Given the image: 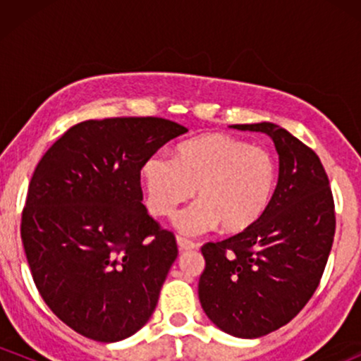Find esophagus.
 Returning <instances> with one entry per match:
<instances>
[{
  "label": "esophagus",
  "instance_id": "34e87169",
  "mask_svg": "<svg viewBox=\"0 0 361 361\" xmlns=\"http://www.w3.org/2000/svg\"><path fill=\"white\" fill-rule=\"evenodd\" d=\"M176 243H178V247H180V251H192L198 247V244H195L193 241H188V239L181 238V235H178Z\"/></svg>",
  "mask_w": 361,
  "mask_h": 361
}]
</instances>
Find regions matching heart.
Wrapping results in <instances>:
<instances>
[{
  "label": "heart",
  "instance_id": "obj_1",
  "mask_svg": "<svg viewBox=\"0 0 361 361\" xmlns=\"http://www.w3.org/2000/svg\"><path fill=\"white\" fill-rule=\"evenodd\" d=\"M140 175L147 209L156 217L171 215L197 192L198 200L175 217L181 234H204L219 224L226 233H239L270 205L276 163L267 149L233 135L209 134L180 144L175 157H147Z\"/></svg>",
  "mask_w": 361,
  "mask_h": 361
}]
</instances>
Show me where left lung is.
Wrapping results in <instances>:
<instances>
[{"label":"left lung","instance_id":"obj_1","mask_svg":"<svg viewBox=\"0 0 361 361\" xmlns=\"http://www.w3.org/2000/svg\"><path fill=\"white\" fill-rule=\"evenodd\" d=\"M263 132L279 152V183L263 215L243 233L202 246L198 299L224 333L259 338L292 321L316 292L333 246L329 180L312 149L270 122L231 126Z\"/></svg>","mask_w":361,"mask_h":361}]
</instances>
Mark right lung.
<instances>
[{
  "label": "right lung",
  "mask_w": 361,
  "mask_h": 361,
  "mask_svg": "<svg viewBox=\"0 0 361 361\" xmlns=\"http://www.w3.org/2000/svg\"><path fill=\"white\" fill-rule=\"evenodd\" d=\"M185 132L157 117L86 120L37 164L23 250L45 304L82 336L120 341L154 312L178 246L142 204L140 169Z\"/></svg>",
  "instance_id": "add662e5"
}]
</instances>
